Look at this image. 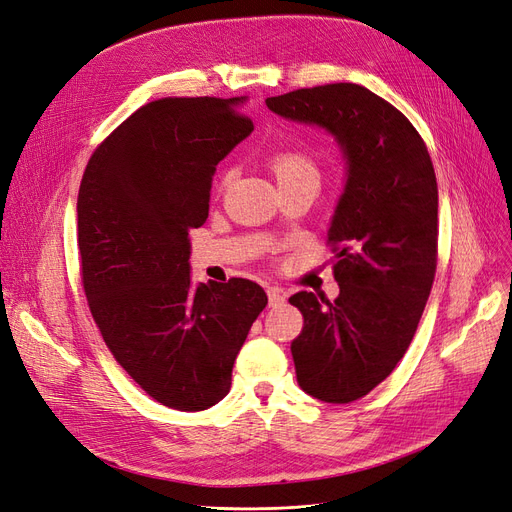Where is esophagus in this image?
<instances>
[{
    "mask_svg": "<svg viewBox=\"0 0 512 512\" xmlns=\"http://www.w3.org/2000/svg\"><path fill=\"white\" fill-rule=\"evenodd\" d=\"M285 299H287V295L282 293L278 287H270L268 289V301H270L272 308H278V306L285 304Z\"/></svg>",
    "mask_w": 512,
    "mask_h": 512,
    "instance_id": "esophagus-1",
    "label": "esophagus"
}]
</instances>
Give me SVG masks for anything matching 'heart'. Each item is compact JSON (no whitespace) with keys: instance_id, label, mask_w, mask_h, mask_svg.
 <instances>
[{"instance_id":"1","label":"heart","mask_w":512,"mask_h":512,"mask_svg":"<svg viewBox=\"0 0 512 512\" xmlns=\"http://www.w3.org/2000/svg\"><path fill=\"white\" fill-rule=\"evenodd\" d=\"M270 170L274 173L278 185L306 179V177H318V170L314 160L301 149H282L270 158ZM230 183V173H223L219 179V185L225 187Z\"/></svg>"}]
</instances>
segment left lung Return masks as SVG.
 <instances>
[{"label":"left lung","instance_id":"1","mask_svg":"<svg viewBox=\"0 0 512 512\" xmlns=\"http://www.w3.org/2000/svg\"><path fill=\"white\" fill-rule=\"evenodd\" d=\"M266 105L342 145L346 189L329 227L337 299L289 297L304 314L291 354L301 390L325 403L363 399L405 356L437 272L439 189L420 132L369 88H299Z\"/></svg>","mask_w":512,"mask_h":512}]
</instances>
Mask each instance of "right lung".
I'll return each instance as SVG.
<instances>
[{
	"instance_id": "1",
	"label": "right lung",
	"mask_w": 512,
	"mask_h": 512,
	"mask_svg": "<svg viewBox=\"0 0 512 512\" xmlns=\"http://www.w3.org/2000/svg\"><path fill=\"white\" fill-rule=\"evenodd\" d=\"M244 99L166 97L92 151L78 194L90 314L154 401L202 411L230 392L236 356L268 306L257 282L192 285L189 230L208 217L217 164L251 135Z\"/></svg>"
}]
</instances>
